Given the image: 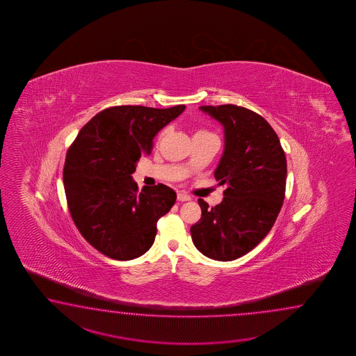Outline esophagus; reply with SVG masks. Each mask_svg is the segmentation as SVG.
<instances>
[{
	"instance_id": "1",
	"label": "esophagus",
	"mask_w": 356,
	"mask_h": 356,
	"mask_svg": "<svg viewBox=\"0 0 356 356\" xmlns=\"http://www.w3.org/2000/svg\"><path fill=\"white\" fill-rule=\"evenodd\" d=\"M177 198H178V201H181V202L191 200V197H189L187 193H184V192H178V193H177Z\"/></svg>"
}]
</instances>
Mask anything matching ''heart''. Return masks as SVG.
<instances>
[{
    "instance_id": "b5f03b06",
    "label": "heart",
    "mask_w": 356,
    "mask_h": 356,
    "mask_svg": "<svg viewBox=\"0 0 356 356\" xmlns=\"http://www.w3.org/2000/svg\"><path fill=\"white\" fill-rule=\"evenodd\" d=\"M201 132H204V131H198V132H197V134H201Z\"/></svg>"
}]
</instances>
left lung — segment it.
Wrapping results in <instances>:
<instances>
[{
	"mask_svg": "<svg viewBox=\"0 0 356 356\" xmlns=\"http://www.w3.org/2000/svg\"><path fill=\"white\" fill-rule=\"evenodd\" d=\"M200 109L224 127V152L213 175L227 189L213 207L198 200L202 215L191 235L206 257L233 261L253 250L277 219L285 198L286 158L276 132L259 114L233 104Z\"/></svg>",
	"mask_w": 356,
	"mask_h": 356,
	"instance_id": "obj_1",
	"label": "left lung"
}]
</instances>
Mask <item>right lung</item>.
Here are the masks:
<instances>
[{"instance_id": "1", "label": "right lung", "mask_w": 356, "mask_h": 356, "mask_svg": "<svg viewBox=\"0 0 356 356\" xmlns=\"http://www.w3.org/2000/svg\"><path fill=\"white\" fill-rule=\"evenodd\" d=\"M184 109L112 106L94 115L70 146L63 167L68 210L83 238L106 257L143 256L158 220L175 204L170 187L138 192L132 175L140 158L152 152L154 137Z\"/></svg>"}]
</instances>
